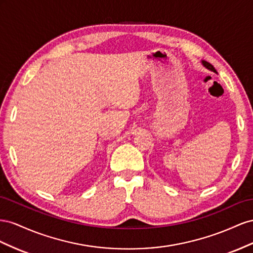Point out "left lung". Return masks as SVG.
<instances>
[{
  "mask_svg": "<svg viewBox=\"0 0 253 253\" xmlns=\"http://www.w3.org/2000/svg\"><path fill=\"white\" fill-rule=\"evenodd\" d=\"M201 63H203V66H204L206 69H208L209 71H212V72H214V73L217 74V71H216V70L214 69V67L212 66L211 63H209V62H207V61H205V60H201Z\"/></svg>",
  "mask_w": 253,
  "mask_h": 253,
  "instance_id": "obj_1",
  "label": "left lung"
}]
</instances>
